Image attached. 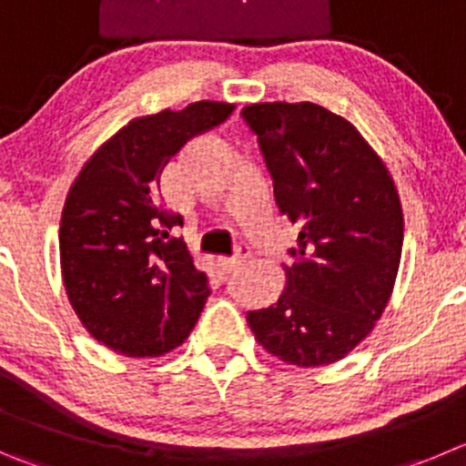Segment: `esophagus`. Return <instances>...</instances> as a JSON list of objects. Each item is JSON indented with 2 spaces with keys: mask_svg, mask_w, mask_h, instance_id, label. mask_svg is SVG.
<instances>
[{
  "mask_svg": "<svg viewBox=\"0 0 466 466\" xmlns=\"http://www.w3.org/2000/svg\"><path fill=\"white\" fill-rule=\"evenodd\" d=\"M248 250L246 248H238L237 250V255H234V258H229V259H225V258H220L218 259V264H220V268H223V271H234V268L237 267H241L243 262H246L248 259Z\"/></svg>",
  "mask_w": 466,
  "mask_h": 466,
  "instance_id": "34e87169",
  "label": "esophagus"
}]
</instances>
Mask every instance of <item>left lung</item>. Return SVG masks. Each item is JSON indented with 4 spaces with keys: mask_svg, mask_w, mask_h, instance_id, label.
<instances>
[{
    "mask_svg": "<svg viewBox=\"0 0 466 466\" xmlns=\"http://www.w3.org/2000/svg\"><path fill=\"white\" fill-rule=\"evenodd\" d=\"M278 213L299 229L273 306L248 312L255 340L287 365L345 359L384 315L402 258V202L354 124L317 103H253Z\"/></svg>",
    "mask_w": 466,
    "mask_h": 466,
    "instance_id": "obj_1",
    "label": "left lung"
}]
</instances>
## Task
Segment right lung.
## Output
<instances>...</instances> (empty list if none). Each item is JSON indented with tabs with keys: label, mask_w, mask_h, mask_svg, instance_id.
Wrapping results in <instances>:
<instances>
[{
	"label": "right lung",
	"mask_w": 466,
	"mask_h": 466,
	"mask_svg": "<svg viewBox=\"0 0 466 466\" xmlns=\"http://www.w3.org/2000/svg\"><path fill=\"white\" fill-rule=\"evenodd\" d=\"M198 101L130 119L82 165L59 223L68 303L94 340L130 359L177 350L208 297L188 246L169 238L181 216L160 208V174L177 151L234 112Z\"/></svg>",
	"instance_id": "add662e5"
}]
</instances>
